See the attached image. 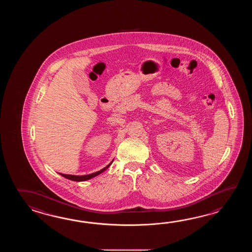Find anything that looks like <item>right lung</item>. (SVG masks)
I'll use <instances>...</instances> for the list:
<instances>
[{"label": "right lung", "instance_id": "add662e5", "mask_svg": "<svg viewBox=\"0 0 252 252\" xmlns=\"http://www.w3.org/2000/svg\"><path fill=\"white\" fill-rule=\"evenodd\" d=\"M113 161H112L109 165L105 166V167H103L102 169H101L100 171H97L95 172V173H93V174H89V175H85V176H75V175H64V174H60V173H59V174H60L62 177H65V178H67V179H70V180H72V181H76V182L86 181V180H89V179H91L93 177H96L98 175L102 174V172L105 171L108 167L112 165Z\"/></svg>", "mask_w": 252, "mask_h": 252}]
</instances>
